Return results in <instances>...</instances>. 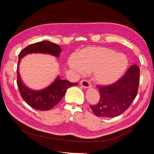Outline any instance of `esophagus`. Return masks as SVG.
<instances>
[{
    "instance_id": "esophagus-1",
    "label": "esophagus",
    "mask_w": 154,
    "mask_h": 154,
    "mask_svg": "<svg viewBox=\"0 0 154 154\" xmlns=\"http://www.w3.org/2000/svg\"><path fill=\"white\" fill-rule=\"evenodd\" d=\"M79 84L81 85V86H82L83 88H90L92 87V85H91L90 83L87 80L81 81Z\"/></svg>"
}]
</instances>
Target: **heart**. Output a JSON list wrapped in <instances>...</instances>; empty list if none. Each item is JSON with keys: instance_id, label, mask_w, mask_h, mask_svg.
<instances>
[{"instance_id": "1", "label": "heart", "mask_w": 154, "mask_h": 154, "mask_svg": "<svg viewBox=\"0 0 154 154\" xmlns=\"http://www.w3.org/2000/svg\"><path fill=\"white\" fill-rule=\"evenodd\" d=\"M70 69L79 75L93 72V78L100 85H108L118 81L126 72L128 60L123 54L104 47H88L78 56L68 60Z\"/></svg>"}]
</instances>
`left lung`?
Here are the masks:
<instances>
[{
	"label": "left lung",
	"instance_id": "left-lung-1",
	"mask_svg": "<svg viewBox=\"0 0 154 154\" xmlns=\"http://www.w3.org/2000/svg\"><path fill=\"white\" fill-rule=\"evenodd\" d=\"M139 74V66L134 64L116 83L97 86L100 100L97 105L90 106L94 114L98 117L115 118L126 111L137 94Z\"/></svg>",
	"mask_w": 154,
	"mask_h": 154
}]
</instances>
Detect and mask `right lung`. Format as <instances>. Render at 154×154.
<instances>
[{
  "mask_svg": "<svg viewBox=\"0 0 154 154\" xmlns=\"http://www.w3.org/2000/svg\"><path fill=\"white\" fill-rule=\"evenodd\" d=\"M62 49L58 45L48 41L32 44L24 48L19 54L17 67V83L22 98L31 107L39 111H48L56 106L63 98L67 89L72 85H77V83H71L66 80H62L60 76L50 85L42 90H35L27 87L23 83L19 72V65L22 58L30 54H44L59 57Z\"/></svg>",
  "mask_w": 154,
  "mask_h": 154,
  "instance_id": "right-lung-1",
  "label": "right lung"
}]
</instances>
